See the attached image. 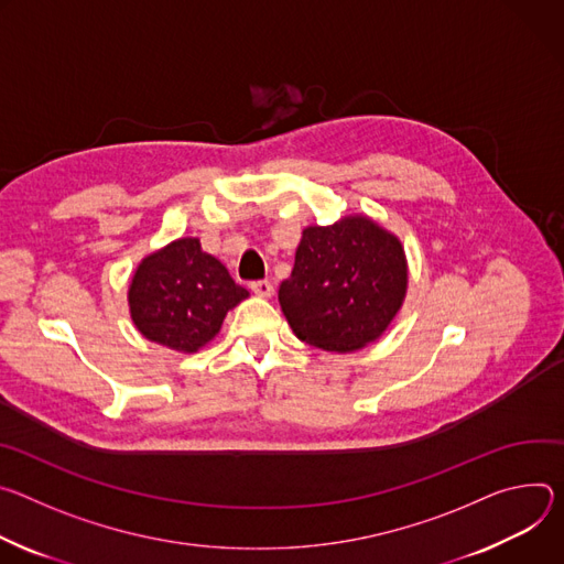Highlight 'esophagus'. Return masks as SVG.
<instances>
[{
    "label": "esophagus",
    "mask_w": 564,
    "mask_h": 564,
    "mask_svg": "<svg viewBox=\"0 0 564 564\" xmlns=\"http://www.w3.org/2000/svg\"><path fill=\"white\" fill-rule=\"evenodd\" d=\"M250 291H253L256 295H260V297H271L273 295V284L269 282V280H260V282H253L250 284Z\"/></svg>",
    "instance_id": "obj_1"
}]
</instances>
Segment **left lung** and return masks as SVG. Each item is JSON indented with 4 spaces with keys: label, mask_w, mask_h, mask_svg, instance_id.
I'll return each instance as SVG.
<instances>
[{
    "label": "left lung",
    "mask_w": 564,
    "mask_h": 564,
    "mask_svg": "<svg viewBox=\"0 0 564 564\" xmlns=\"http://www.w3.org/2000/svg\"><path fill=\"white\" fill-rule=\"evenodd\" d=\"M408 289L397 235L365 215L302 230L280 304L293 334L325 351H356L399 314Z\"/></svg>",
    "instance_id": "1"
}]
</instances>
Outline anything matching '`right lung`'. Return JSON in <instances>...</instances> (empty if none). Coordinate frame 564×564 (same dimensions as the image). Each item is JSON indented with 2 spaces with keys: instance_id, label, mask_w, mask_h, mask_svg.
<instances>
[{
  "instance_id": "right-lung-1",
  "label": "right lung",
  "mask_w": 564,
  "mask_h": 564,
  "mask_svg": "<svg viewBox=\"0 0 564 564\" xmlns=\"http://www.w3.org/2000/svg\"><path fill=\"white\" fill-rule=\"evenodd\" d=\"M248 297L228 269L204 253L197 237H183L148 256L130 284L137 329L152 343L193 354L210 343L228 311Z\"/></svg>"
}]
</instances>
